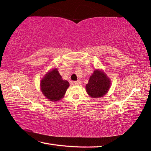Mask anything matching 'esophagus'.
Instances as JSON below:
<instances>
[{
	"label": "esophagus",
	"mask_w": 151,
	"mask_h": 151,
	"mask_svg": "<svg viewBox=\"0 0 151 151\" xmlns=\"http://www.w3.org/2000/svg\"><path fill=\"white\" fill-rule=\"evenodd\" d=\"M73 84L74 85H81V81H75L73 83Z\"/></svg>",
	"instance_id": "34e87169"
}]
</instances>
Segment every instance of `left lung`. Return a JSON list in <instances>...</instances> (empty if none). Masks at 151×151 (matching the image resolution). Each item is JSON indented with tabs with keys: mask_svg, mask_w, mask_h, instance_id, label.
Masks as SVG:
<instances>
[{
	"mask_svg": "<svg viewBox=\"0 0 151 151\" xmlns=\"http://www.w3.org/2000/svg\"><path fill=\"white\" fill-rule=\"evenodd\" d=\"M111 83V80L103 71L95 70L86 85V91L92 98H99L106 94Z\"/></svg>",
	"mask_w": 151,
	"mask_h": 151,
	"instance_id": "1",
	"label": "left lung"
}]
</instances>
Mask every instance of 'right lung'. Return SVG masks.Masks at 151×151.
<instances>
[{
    "mask_svg": "<svg viewBox=\"0 0 151 151\" xmlns=\"http://www.w3.org/2000/svg\"><path fill=\"white\" fill-rule=\"evenodd\" d=\"M40 89L46 98L50 101H59L63 98L69 83L63 80L57 68L47 73L40 81Z\"/></svg>",
    "mask_w": 151,
    "mask_h": 151,
    "instance_id": "add662e5",
    "label": "right lung"
}]
</instances>
